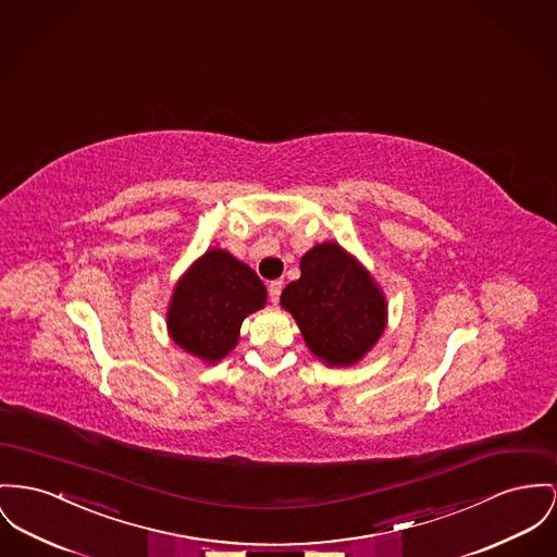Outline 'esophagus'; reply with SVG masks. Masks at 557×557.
I'll return each instance as SVG.
<instances>
[{
	"label": "esophagus",
	"instance_id": "1",
	"mask_svg": "<svg viewBox=\"0 0 557 557\" xmlns=\"http://www.w3.org/2000/svg\"><path fill=\"white\" fill-rule=\"evenodd\" d=\"M281 294H283V281H272V283L268 285V296H270V301H272V304H276V301L281 299Z\"/></svg>",
	"mask_w": 557,
	"mask_h": 557
}]
</instances>
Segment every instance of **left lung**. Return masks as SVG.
<instances>
[{
  "mask_svg": "<svg viewBox=\"0 0 557 557\" xmlns=\"http://www.w3.org/2000/svg\"><path fill=\"white\" fill-rule=\"evenodd\" d=\"M301 276L281 296L308 348L330 366L359 361L386 325V301L339 245L323 243L299 261Z\"/></svg>",
  "mask_w": 557,
  "mask_h": 557,
  "instance_id": "8db88e82",
  "label": "left lung"
}]
</instances>
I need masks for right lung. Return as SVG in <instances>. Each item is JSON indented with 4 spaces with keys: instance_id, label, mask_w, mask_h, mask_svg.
<instances>
[{
    "instance_id": "add662e5",
    "label": "right lung",
    "mask_w": 557,
    "mask_h": 557,
    "mask_svg": "<svg viewBox=\"0 0 557 557\" xmlns=\"http://www.w3.org/2000/svg\"><path fill=\"white\" fill-rule=\"evenodd\" d=\"M263 304L260 276L227 251L211 249L180 281L169 310V332L194 357L220 361L236 346L245 317Z\"/></svg>"
}]
</instances>
